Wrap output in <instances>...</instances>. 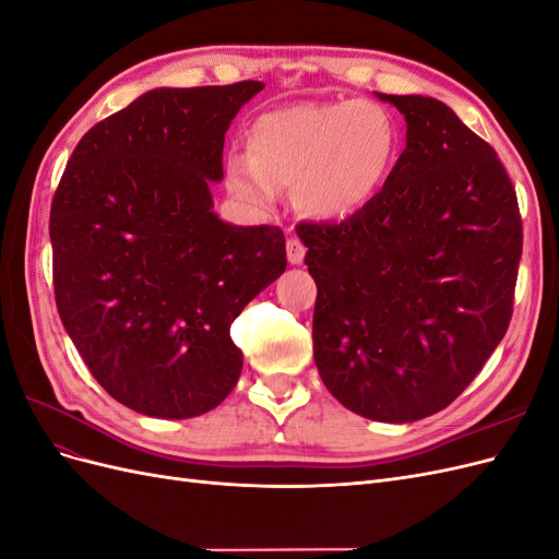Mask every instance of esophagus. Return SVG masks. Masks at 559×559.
<instances>
[{
    "label": "esophagus",
    "instance_id": "1",
    "mask_svg": "<svg viewBox=\"0 0 559 559\" xmlns=\"http://www.w3.org/2000/svg\"><path fill=\"white\" fill-rule=\"evenodd\" d=\"M286 257H289L292 265H300L302 259H306V245H302L298 238L286 240Z\"/></svg>",
    "mask_w": 559,
    "mask_h": 559
}]
</instances>
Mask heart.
<instances>
[{
    "label": "heart",
    "instance_id": "heart-1",
    "mask_svg": "<svg viewBox=\"0 0 559 559\" xmlns=\"http://www.w3.org/2000/svg\"><path fill=\"white\" fill-rule=\"evenodd\" d=\"M247 151L226 160L228 191L267 210L280 191L296 189V205L319 222H343L370 205L399 151V128L370 99L300 103L261 114Z\"/></svg>",
    "mask_w": 559,
    "mask_h": 559
}]
</instances>
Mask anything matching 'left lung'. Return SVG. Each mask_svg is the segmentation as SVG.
<instances>
[{
	"label": "left lung",
	"instance_id": "obj_1",
	"mask_svg": "<svg viewBox=\"0 0 559 559\" xmlns=\"http://www.w3.org/2000/svg\"><path fill=\"white\" fill-rule=\"evenodd\" d=\"M408 123L380 193L298 222L317 282L314 364L352 413L415 421L460 396L513 317L522 218L497 151L433 97L382 95Z\"/></svg>",
	"mask_w": 559,
	"mask_h": 559
}]
</instances>
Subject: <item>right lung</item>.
<instances>
[{"label": "right lung", "instance_id": "add662e5", "mask_svg": "<svg viewBox=\"0 0 559 559\" xmlns=\"http://www.w3.org/2000/svg\"><path fill=\"white\" fill-rule=\"evenodd\" d=\"M261 88L144 93L83 134L50 202L62 326L105 392L142 415L195 417L233 392L230 324L286 267L280 226L212 212L224 134Z\"/></svg>", "mask_w": 559, "mask_h": 559}]
</instances>
